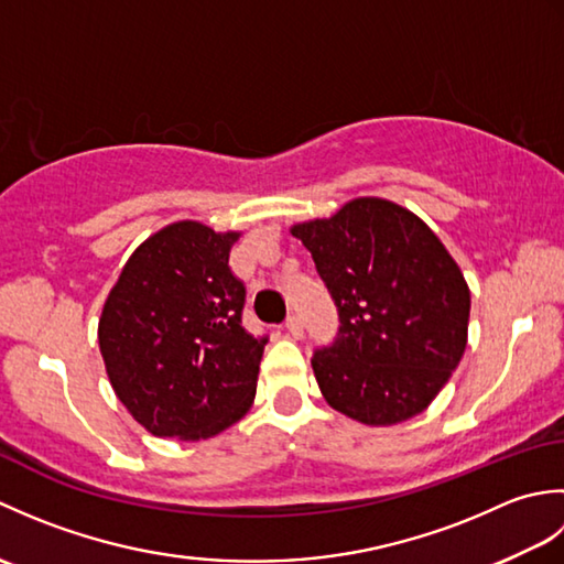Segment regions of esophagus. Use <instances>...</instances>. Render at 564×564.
I'll list each match as a JSON object with an SVG mask.
<instances>
[{
	"mask_svg": "<svg viewBox=\"0 0 564 564\" xmlns=\"http://www.w3.org/2000/svg\"><path fill=\"white\" fill-rule=\"evenodd\" d=\"M285 329H289V334L293 339H301L303 337V322L297 315H289V319H285Z\"/></svg>",
	"mask_w": 564,
	"mask_h": 564,
	"instance_id": "obj_1",
	"label": "esophagus"
}]
</instances>
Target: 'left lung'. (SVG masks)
I'll return each mask as SVG.
<instances>
[{
    "instance_id": "obj_1",
    "label": "left lung",
    "mask_w": 564,
    "mask_h": 564,
    "mask_svg": "<svg viewBox=\"0 0 564 564\" xmlns=\"http://www.w3.org/2000/svg\"><path fill=\"white\" fill-rule=\"evenodd\" d=\"M291 232L339 313L337 337L313 356L325 400L373 426L424 412L460 364L470 317V291L441 239L382 198Z\"/></svg>"
}]
</instances>
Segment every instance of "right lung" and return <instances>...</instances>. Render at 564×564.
I'll use <instances>...</instances> for the list:
<instances>
[{
  "label": "right lung",
  "instance_id": "obj_1",
  "mask_svg": "<svg viewBox=\"0 0 564 564\" xmlns=\"http://www.w3.org/2000/svg\"><path fill=\"white\" fill-rule=\"evenodd\" d=\"M237 232L182 220L142 242L99 319L118 400L162 438L198 441L247 414L269 337L242 327L247 289L230 269Z\"/></svg>",
  "mask_w": 564,
  "mask_h": 564
}]
</instances>
